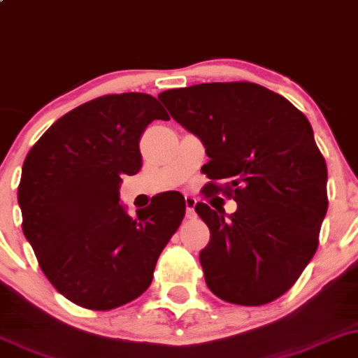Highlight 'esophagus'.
Returning a JSON list of instances; mask_svg holds the SVG:
<instances>
[{"label": "esophagus", "instance_id": "esophagus-1", "mask_svg": "<svg viewBox=\"0 0 358 358\" xmlns=\"http://www.w3.org/2000/svg\"><path fill=\"white\" fill-rule=\"evenodd\" d=\"M196 197L185 196V208H187V217H194V208H196Z\"/></svg>", "mask_w": 358, "mask_h": 358}]
</instances>
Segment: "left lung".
<instances>
[{"instance_id":"1","label":"left lung","mask_w":358,"mask_h":358,"mask_svg":"<svg viewBox=\"0 0 358 358\" xmlns=\"http://www.w3.org/2000/svg\"><path fill=\"white\" fill-rule=\"evenodd\" d=\"M159 99L206 148L204 196L238 203L227 217L213 204H196L210 229L199 253L208 289L241 306L278 299L317 252L329 206L327 166L310 120L252 82L199 83Z\"/></svg>"}]
</instances>
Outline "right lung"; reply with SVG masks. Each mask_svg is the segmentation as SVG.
I'll list each match as a JSON object with an SVG mask.
<instances>
[{
    "instance_id": "obj_1",
    "label": "right lung",
    "mask_w": 358,
    "mask_h": 358,
    "mask_svg": "<svg viewBox=\"0 0 358 358\" xmlns=\"http://www.w3.org/2000/svg\"><path fill=\"white\" fill-rule=\"evenodd\" d=\"M159 119L169 117L154 96H101L55 120L24 161V236L55 290L87 310L140 297L183 220L180 192L155 196L134 218L119 203L122 176L141 168V133Z\"/></svg>"
}]
</instances>
